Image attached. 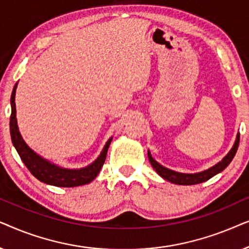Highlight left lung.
<instances>
[{"label":"left lung","mask_w":249,"mask_h":249,"mask_svg":"<svg viewBox=\"0 0 249 249\" xmlns=\"http://www.w3.org/2000/svg\"><path fill=\"white\" fill-rule=\"evenodd\" d=\"M239 137H240V136H239V134H238L236 142H234L233 147L231 148V151L228 153V155L222 160V161L219 162L217 164H215L214 166H212L211 169L205 170V171H203V172L180 173V172L172 171V170L166 169L163 165L160 164V163L156 162L155 160L152 158L151 153H149V152H148V159H149V162H151L152 166L155 169V171L158 172L159 175L162 177V178L168 180V181L172 182V183H176V185H185V186H187V185H196V183L207 181V180L212 178V177L217 175V173H220L221 171H223V170L230 164V162L232 161L234 155H236L238 146H239Z\"/></svg>","instance_id":"obj_1"}]
</instances>
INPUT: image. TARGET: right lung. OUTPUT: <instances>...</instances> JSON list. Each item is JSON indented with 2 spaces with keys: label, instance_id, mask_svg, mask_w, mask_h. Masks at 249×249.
<instances>
[{
  "label": "right lung",
  "instance_id": "add662e5",
  "mask_svg": "<svg viewBox=\"0 0 249 249\" xmlns=\"http://www.w3.org/2000/svg\"><path fill=\"white\" fill-rule=\"evenodd\" d=\"M16 89L17 84L15 85L11 95V117H10V132H11V139L13 145L19 153L20 159L25 163L27 169L32 172V175L44 183H49V185L56 186V187H77L83 186L96 178L98 172L102 166H103L105 159H107V153L108 146L111 144L112 138L108 139L107 145L104 146L103 151L101 155L98 156L95 162L91 163L90 165L86 168L79 170H70L60 168L55 164L46 161L39 155H37L35 152L32 151L21 137L18 130V124H17L16 118Z\"/></svg>",
  "mask_w": 249,
  "mask_h": 249
}]
</instances>
